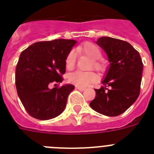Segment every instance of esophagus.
Listing matches in <instances>:
<instances>
[{
  "mask_svg": "<svg viewBox=\"0 0 154 154\" xmlns=\"http://www.w3.org/2000/svg\"><path fill=\"white\" fill-rule=\"evenodd\" d=\"M75 88L77 89H79V90L80 91H84L85 90V88H83V87H79V86H75Z\"/></svg>",
  "mask_w": 154,
  "mask_h": 154,
  "instance_id": "1",
  "label": "esophagus"
}]
</instances>
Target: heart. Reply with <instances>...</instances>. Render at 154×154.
<instances>
[{"instance_id":"1","label":"heart","mask_w":154,"mask_h":154,"mask_svg":"<svg viewBox=\"0 0 154 154\" xmlns=\"http://www.w3.org/2000/svg\"><path fill=\"white\" fill-rule=\"evenodd\" d=\"M78 51L87 55L92 59V65L96 69H102L104 67V62L100 59L102 57V51L96 44L92 42H85L82 45L78 47ZM75 51L73 49L69 51L65 58V67L71 70L74 68L76 62ZM69 82L74 84L76 86L85 87L90 83L95 82L97 80V75L92 72H82L75 71L74 72L69 75L68 77Z\"/></svg>"}]
</instances>
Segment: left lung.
Segmentation results:
<instances>
[{
  "label": "left lung",
  "instance_id": "8db88e82",
  "mask_svg": "<svg viewBox=\"0 0 154 154\" xmlns=\"http://www.w3.org/2000/svg\"><path fill=\"white\" fill-rule=\"evenodd\" d=\"M96 43L106 52L110 66L103 86L95 89L96 97L89 105L99 113L116 116L138 98L143 65L138 51L127 42L102 37Z\"/></svg>",
  "mask_w": 154,
  "mask_h": 154
}]
</instances>
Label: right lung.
<instances>
[{"instance_id": "add662e5", "label": "right lung", "mask_w": 154, "mask_h": 154, "mask_svg": "<svg viewBox=\"0 0 154 154\" xmlns=\"http://www.w3.org/2000/svg\"><path fill=\"white\" fill-rule=\"evenodd\" d=\"M76 42L67 39L35 42L21 53L15 85L21 103L31 116L47 120L65 109L75 86H58L65 72V58ZM54 87L51 88V85Z\"/></svg>"}]
</instances>
